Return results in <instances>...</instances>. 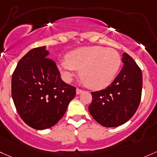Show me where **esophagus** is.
Listing matches in <instances>:
<instances>
[{
	"instance_id": "obj_1",
	"label": "esophagus",
	"mask_w": 157,
	"mask_h": 157,
	"mask_svg": "<svg viewBox=\"0 0 157 157\" xmlns=\"http://www.w3.org/2000/svg\"><path fill=\"white\" fill-rule=\"evenodd\" d=\"M82 92H83V90H80V89H79V88H77V90H76V93H77V95H79V94L81 93Z\"/></svg>"
}]
</instances>
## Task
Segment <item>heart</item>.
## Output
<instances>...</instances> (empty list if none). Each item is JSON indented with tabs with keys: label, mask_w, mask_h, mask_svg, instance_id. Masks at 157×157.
Returning a JSON list of instances; mask_svg holds the SVG:
<instances>
[{
	"label": "heart",
	"mask_w": 157,
	"mask_h": 157,
	"mask_svg": "<svg viewBox=\"0 0 157 157\" xmlns=\"http://www.w3.org/2000/svg\"><path fill=\"white\" fill-rule=\"evenodd\" d=\"M120 64L121 59L115 49L92 46L71 51L58 67L65 81H71L80 70V78L86 86L101 90L113 81Z\"/></svg>",
	"instance_id": "obj_1"
}]
</instances>
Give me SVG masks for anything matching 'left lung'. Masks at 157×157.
Wrapping results in <instances>:
<instances>
[{
    "label": "left lung",
    "mask_w": 157,
    "mask_h": 157,
    "mask_svg": "<svg viewBox=\"0 0 157 157\" xmlns=\"http://www.w3.org/2000/svg\"><path fill=\"white\" fill-rule=\"evenodd\" d=\"M123 67L105 90L92 92L89 106L92 117L101 126L116 127L132 117L139 106L142 91V72L134 59L124 52Z\"/></svg>",
    "instance_id": "left-lung-1"
}]
</instances>
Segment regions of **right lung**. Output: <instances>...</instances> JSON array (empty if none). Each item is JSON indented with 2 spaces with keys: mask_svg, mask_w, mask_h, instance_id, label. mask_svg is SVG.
<instances>
[{
  "mask_svg": "<svg viewBox=\"0 0 157 157\" xmlns=\"http://www.w3.org/2000/svg\"><path fill=\"white\" fill-rule=\"evenodd\" d=\"M46 47L31 49L18 62L12 76V98L23 121L35 129L56 124L76 95L65 83Z\"/></svg>",
  "mask_w": 157,
  "mask_h": 157,
  "instance_id": "obj_1",
  "label": "right lung"
}]
</instances>
